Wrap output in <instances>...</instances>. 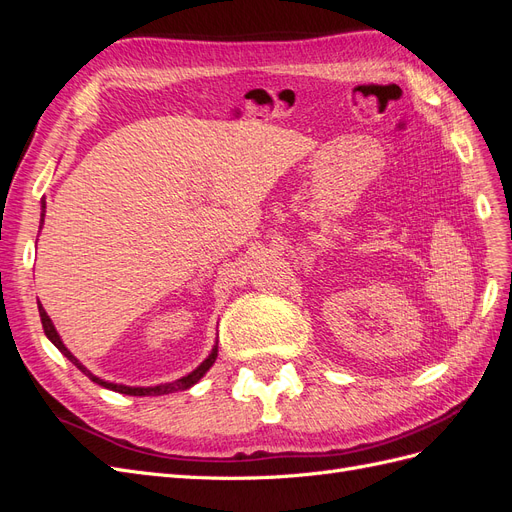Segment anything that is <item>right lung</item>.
I'll return each instance as SVG.
<instances>
[{"mask_svg": "<svg viewBox=\"0 0 512 512\" xmlns=\"http://www.w3.org/2000/svg\"><path fill=\"white\" fill-rule=\"evenodd\" d=\"M44 205L46 203H42V209H44ZM44 215V213H42ZM38 312H40V320H42V329H44V333H46V337L51 339V342L57 346V350L66 356V359L70 361V363H74L76 367H79L83 374L89 378V380H94L96 384H100V386H104V389H111V391H117V393H123V395H134V397H149V395H166V393H175V391H185V389H190L192 384H196L200 378H203L207 371H209V367L215 363V356H218V348H213V352L209 354V359L207 361H203L200 363L192 374H188L185 378H181V380H175V382H168V384H160V386H147V389H141V386H136V389H132V386H123V384H113V382H104V380H100V378H96L94 374H91V371L87 369V367H83L79 361L74 359V356L70 354V350L61 344V339H59V335H57V331H55V327H53V322H51V318L46 316V312H44V307L38 303Z\"/></svg>", "mask_w": 512, "mask_h": 512, "instance_id": "1", "label": "right lung"}]
</instances>
